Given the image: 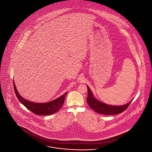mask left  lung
Segmentation results:
<instances>
[{
  "label": "left lung",
  "instance_id": "obj_1",
  "mask_svg": "<svg viewBox=\"0 0 152 152\" xmlns=\"http://www.w3.org/2000/svg\"><path fill=\"white\" fill-rule=\"evenodd\" d=\"M87 88L88 92V97L86 98L87 102L91 108L99 114L104 115H116L120 114L127 109L129 104L132 101L131 100L129 102L122 106L109 105L98 101L94 97L88 86H87Z\"/></svg>",
  "mask_w": 152,
  "mask_h": 152
}]
</instances>
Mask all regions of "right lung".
<instances>
[{
  "instance_id": "right-lung-1",
  "label": "right lung",
  "mask_w": 152,
  "mask_h": 152,
  "mask_svg": "<svg viewBox=\"0 0 152 152\" xmlns=\"http://www.w3.org/2000/svg\"><path fill=\"white\" fill-rule=\"evenodd\" d=\"M13 87L16 96H17L18 101L23 105H24L29 110L34 114L38 115H49L57 112L62 107L67 94V92H66L61 97L46 103H35L25 99L19 94L16 89L14 81Z\"/></svg>"
}]
</instances>
